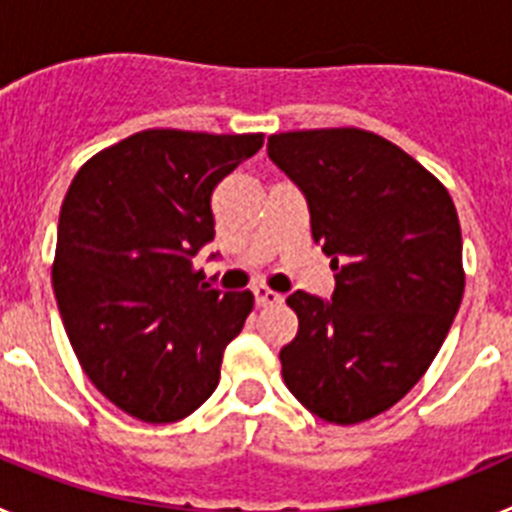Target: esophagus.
<instances>
[{
  "mask_svg": "<svg viewBox=\"0 0 512 512\" xmlns=\"http://www.w3.org/2000/svg\"><path fill=\"white\" fill-rule=\"evenodd\" d=\"M253 300H256V307H271V305H282L284 297L277 295V292H271L266 287H256L253 289Z\"/></svg>",
  "mask_w": 512,
  "mask_h": 512,
  "instance_id": "esophagus-1",
  "label": "esophagus"
}]
</instances>
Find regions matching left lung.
Here are the masks:
<instances>
[{
    "label": "left lung",
    "mask_w": 512,
    "mask_h": 512,
    "mask_svg": "<svg viewBox=\"0 0 512 512\" xmlns=\"http://www.w3.org/2000/svg\"><path fill=\"white\" fill-rule=\"evenodd\" d=\"M271 164L302 192L330 256V300L297 289L295 341L279 351L289 392L328 423L390 410L436 359L464 295L449 192L390 140L359 128L269 135Z\"/></svg>",
    "instance_id": "1"
}]
</instances>
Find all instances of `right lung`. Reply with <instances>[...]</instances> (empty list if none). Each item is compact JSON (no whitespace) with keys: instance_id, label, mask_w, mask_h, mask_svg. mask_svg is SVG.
I'll use <instances>...</instances> for the list:
<instances>
[{"instance_id":"1","label":"right lung","mask_w":512,"mask_h":512,"mask_svg":"<svg viewBox=\"0 0 512 512\" xmlns=\"http://www.w3.org/2000/svg\"><path fill=\"white\" fill-rule=\"evenodd\" d=\"M264 135L143 130L74 176L58 217L53 292L74 354L117 408L143 423L187 418L215 392L251 292L202 284L212 192ZM217 253H210V261Z\"/></svg>"}]
</instances>
